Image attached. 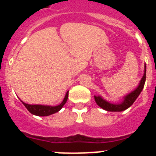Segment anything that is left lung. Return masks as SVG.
Instances as JSON below:
<instances>
[{"label":"left lung","instance_id":"1","mask_svg":"<svg viewBox=\"0 0 156 156\" xmlns=\"http://www.w3.org/2000/svg\"><path fill=\"white\" fill-rule=\"evenodd\" d=\"M146 80V66H144V72L143 77L140 80V83H139V85L137 86V87L133 90V91L130 92L129 94H128L127 95H126L124 98H123V101L122 102L119 103V104H112V103H110L107 101L104 100L101 96H94L95 101L97 103V105L98 106H100L101 108H103V109L106 110V111L108 112H122L126 110V108H128L129 107L133 105V103L134 102L135 100L137 99V98L138 97L139 94H140V92L142 91L143 88L144 86V83H145Z\"/></svg>","mask_w":156,"mask_h":156}]
</instances>
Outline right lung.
<instances>
[{
	"label": "right lung",
	"instance_id": "add662e5",
	"mask_svg": "<svg viewBox=\"0 0 156 156\" xmlns=\"http://www.w3.org/2000/svg\"><path fill=\"white\" fill-rule=\"evenodd\" d=\"M69 91H67V93H66V96H65L64 99H63L61 104L57 106L43 105H30L23 102V101H22V102L24 105L25 107L27 108V110L30 112V113L33 114V115H38V116H48V115H50L51 114L56 113L59 110H61L63 105L67 101Z\"/></svg>",
	"mask_w": 156,
	"mask_h": 156
}]
</instances>
